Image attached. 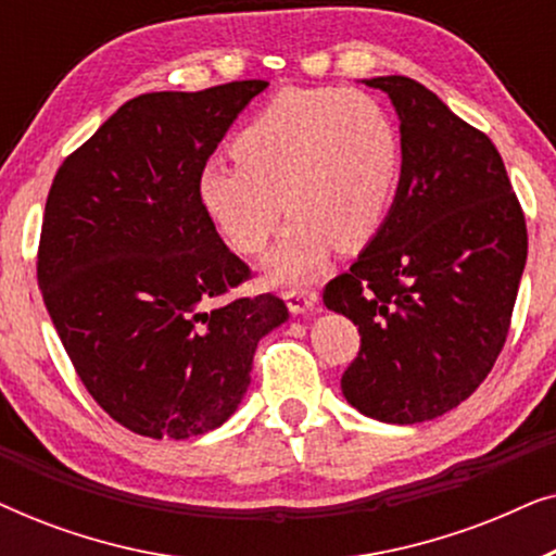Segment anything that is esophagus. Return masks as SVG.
<instances>
[{
    "label": "esophagus",
    "mask_w": 556,
    "mask_h": 556,
    "mask_svg": "<svg viewBox=\"0 0 556 556\" xmlns=\"http://www.w3.org/2000/svg\"><path fill=\"white\" fill-rule=\"evenodd\" d=\"M318 293L311 291V288H293V291L286 293V306L291 314H306L316 306Z\"/></svg>",
    "instance_id": "34e87169"
}]
</instances>
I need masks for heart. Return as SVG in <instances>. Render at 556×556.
<instances>
[{
    "mask_svg": "<svg viewBox=\"0 0 556 556\" xmlns=\"http://www.w3.org/2000/svg\"><path fill=\"white\" fill-rule=\"evenodd\" d=\"M235 162L200 172V202L227 245L261 255L291 215L268 273L314 278L331 248L359 250L390 217L402 169L397 126L362 90L288 88L235 136ZM285 204L280 205L279 202Z\"/></svg>",
    "mask_w": 556,
    "mask_h": 556,
    "instance_id": "b5f03b06",
    "label": "heart"
}]
</instances>
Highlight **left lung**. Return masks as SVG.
Returning a JSON list of instances; mask_svg holds the SVG:
<instances>
[{"label": "left lung", "mask_w": 556, "mask_h": 556, "mask_svg": "<svg viewBox=\"0 0 556 556\" xmlns=\"http://www.w3.org/2000/svg\"><path fill=\"white\" fill-rule=\"evenodd\" d=\"M364 83L397 109L400 187L324 303L359 326V354L341 375L349 405L415 425L458 407L496 364L527 265V219L489 136L405 75Z\"/></svg>", "instance_id": "left-lung-1"}]
</instances>
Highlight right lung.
Here are the masks:
<instances>
[{"mask_svg":"<svg viewBox=\"0 0 556 556\" xmlns=\"http://www.w3.org/2000/svg\"><path fill=\"white\" fill-rule=\"evenodd\" d=\"M268 88L232 80L131 98L60 164L45 204L37 283L80 382L118 425L185 440L223 425L253 356L288 318L200 202V172Z\"/></svg>","mask_w":556,"mask_h":556,"instance_id":"right-lung-1","label":"right lung"}]
</instances>
